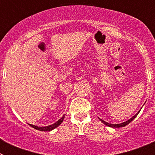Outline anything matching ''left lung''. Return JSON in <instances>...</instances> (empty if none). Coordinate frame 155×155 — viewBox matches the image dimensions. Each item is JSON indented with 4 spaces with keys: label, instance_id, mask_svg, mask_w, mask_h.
Here are the masks:
<instances>
[{
    "label": "left lung",
    "instance_id": "8db88e82",
    "mask_svg": "<svg viewBox=\"0 0 155 155\" xmlns=\"http://www.w3.org/2000/svg\"><path fill=\"white\" fill-rule=\"evenodd\" d=\"M138 113H139V112H138V113H137V114L135 115V116H133V117H132V118H131V119H130V120H127V121L124 122V123H122V124H109V123H106V122L103 121V120H101V119H100V120H101V121H102V123H103V124H105V125L108 126V127H113V128H119V127H125V126H127V124H130V123L131 121H133V120H134V118H135V117H136V116H137Z\"/></svg>",
    "mask_w": 155,
    "mask_h": 155
}]
</instances>
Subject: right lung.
Wrapping results in <instances>:
<instances>
[{
	"label": "right lung",
	"instance_id": "1",
	"mask_svg": "<svg viewBox=\"0 0 155 155\" xmlns=\"http://www.w3.org/2000/svg\"><path fill=\"white\" fill-rule=\"evenodd\" d=\"M64 116H63L62 117H61L60 120H58V121H57L55 123V124H52V125H50V126H47V127H36V126H34V125H31V124H29L30 126H31L32 128L35 129V130H40V131H50L52 130H53V129L57 128V127H58L59 125H61V123L63 122V120H64Z\"/></svg>",
	"mask_w": 155,
	"mask_h": 155
}]
</instances>
